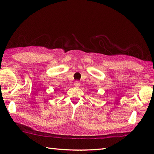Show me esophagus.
<instances>
[{"label":"esophagus","instance_id":"34e87169","mask_svg":"<svg viewBox=\"0 0 154 154\" xmlns=\"http://www.w3.org/2000/svg\"><path fill=\"white\" fill-rule=\"evenodd\" d=\"M80 85H81V83H80L78 81H75V82L74 83V85H75V87H79V86H80Z\"/></svg>","mask_w":154,"mask_h":154}]
</instances>
